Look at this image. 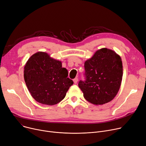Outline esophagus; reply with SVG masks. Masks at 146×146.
Wrapping results in <instances>:
<instances>
[{"instance_id": "esophagus-1", "label": "esophagus", "mask_w": 146, "mask_h": 146, "mask_svg": "<svg viewBox=\"0 0 146 146\" xmlns=\"http://www.w3.org/2000/svg\"><path fill=\"white\" fill-rule=\"evenodd\" d=\"M78 78H74V79L73 80V81H74V84H76L77 82H78Z\"/></svg>"}]
</instances>
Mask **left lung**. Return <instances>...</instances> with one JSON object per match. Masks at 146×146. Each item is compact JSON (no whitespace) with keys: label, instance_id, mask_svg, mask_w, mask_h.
<instances>
[{"label":"left lung","instance_id":"8db88e82","mask_svg":"<svg viewBox=\"0 0 146 146\" xmlns=\"http://www.w3.org/2000/svg\"><path fill=\"white\" fill-rule=\"evenodd\" d=\"M85 81L78 86L85 99L94 105H102L113 100L123 78L121 58L106 48L97 50L84 63Z\"/></svg>","mask_w":146,"mask_h":146}]
</instances>
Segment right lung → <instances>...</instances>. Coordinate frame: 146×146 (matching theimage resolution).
<instances>
[{
    "label": "right lung",
    "mask_w": 146,
    "mask_h": 146,
    "mask_svg": "<svg viewBox=\"0 0 146 146\" xmlns=\"http://www.w3.org/2000/svg\"><path fill=\"white\" fill-rule=\"evenodd\" d=\"M24 80L32 97L40 104L53 106L61 101L73 84L61 61L44 52L32 55L24 66Z\"/></svg>",
    "instance_id": "right-lung-1"
}]
</instances>
